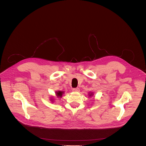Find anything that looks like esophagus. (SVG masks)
Masks as SVG:
<instances>
[{
  "label": "esophagus",
  "instance_id": "esophagus-1",
  "mask_svg": "<svg viewBox=\"0 0 146 146\" xmlns=\"http://www.w3.org/2000/svg\"><path fill=\"white\" fill-rule=\"evenodd\" d=\"M73 92H79V88H74L72 89Z\"/></svg>",
  "mask_w": 146,
  "mask_h": 146
}]
</instances>
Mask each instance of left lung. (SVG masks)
<instances>
[{
	"label": "left lung",
	"mask_w": 146,
	"mask_h": 146,
	"mask_svg": "<svg viewBox=\"0 0 146 146\" xmlns=\"http://www.w3.org/2000/svg\"><path fill=\"white\" fill-rule=\"evenodd\" d=\"M92 95H93V93H90V94L89 93V96H92Z\"/></svg>",
	"instance_id": "8db88e82"
}]
</instances>
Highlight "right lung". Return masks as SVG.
<instances>
[{
    "label": "right lung",
    "mask_w": 146,
    "mask_h": 146,
    "mask_svg": "<svg viewBox=\"0 0 146 146\" xmlns=\"http://www.w3.org/2000/svg\"><path fill=\"white\" fill-rule=\"evenodd\" d=\"M64 93V92H61V91H58L56 92V95L58 98H62V96L63 94Z\"/></svg>",
    "instance_id": "right-lung-1"
}]
</instances>
